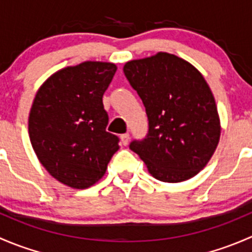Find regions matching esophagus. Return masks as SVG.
Wrapping results in <instances>:
<instances>
[{
	"label": "esophagus",
	"mask_w": 252,
	"mask_h": 252,
	"mask_svg": "<svg viewBox=\"0 0 252 252\" xmlns=\"http://www.w3.org/2000/svg\"><path fill=\"white\" fill-rule=\"evenodd\" d=\"M121 141L123 145H126L129 142V134L126 133V134H122L121 135Z\"/></svg>",
	"instance_id": "esophagus-1"
}]
</instances>
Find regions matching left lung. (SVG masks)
Wrapping results in <instances>:
<instances>
[{"label": "left lung", "mask_w": 252, "mask_h": 252, "mask_svg": "<svg viewBox=\"0 0 252 252\" xmlns=\"http://www.w3.org/2000/svg\"><path fill=\"white\" fill-rule=\"evenodd\" d=\"M123 72L146 108L149 134L130 149L156 179L180 183L208 163L220 138L215 96L191 63L168 52L129 61Z\"/></svg>", "instance_id": "8db88e82"}]
</instances>
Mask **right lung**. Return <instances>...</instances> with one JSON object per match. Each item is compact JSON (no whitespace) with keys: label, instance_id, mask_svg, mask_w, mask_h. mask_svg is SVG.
Listing matches in <instances>:
<instances>
[{"label":"right lung","instance_id":"obj_1","mask_svg":"<svg viewBox=\"0 0 252 252\" xmlns=\"http://www.w3.org/2000/svg\"><path fill=\"white\" fill-rule=\"evenodd\" d=\"M117 65L85 61L50 75L37 90L28 119L32 146L45 169L73 189L93 187L119 150L106 131L102 96Z\"/></svg>","mask_w":252,"mask_h":252}]
</instances>
